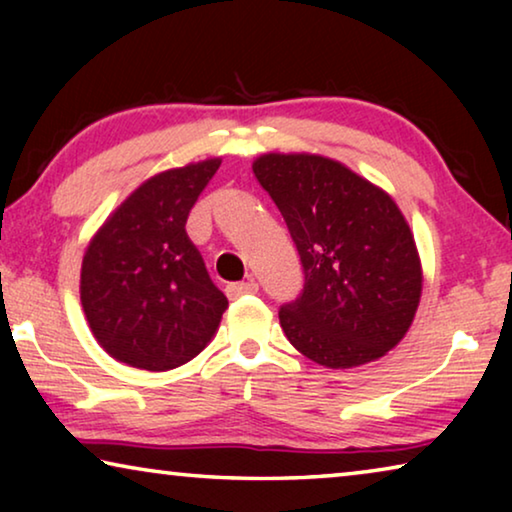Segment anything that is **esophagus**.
Returning a JSON list of instances; mask_svg holds the SVG:
<instances>
[{
  "instance_id": "obj_1",
  "label": "esophagus",
  "mask_w": 512,
  "mask_h": 512,
  "mask_svg": "<svg viewBox=\"0 0 512 512\" xmlns=\"http://www.w3.org/2000/svg\"><path fill=\"white\" fill-rule=\"evenodd\" d=\"M259 291V284L248 280V282H232L225 287V293H228L230 298H241V296H253V293Z\"/></svg>"
}]
</instances>
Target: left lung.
<instances>
[{
	"label": "left lung",
	"mask_w": 512,
	"mask_h": 512,
	"mask_svg": "<svg viewBox=\"0 0 512 512\" xmlns=\"http://www.w3.org/2000/svg\"><path fill=\"white\" fill-rule=\"evenodd\" d=\"M255 178L291 232L305 284L280 307L293 348L352 368L395 348L422 291L418 250L393 198L320 155H262Z\"/></svg>",
	"instance_id": "obj_1"
}]
</instances>
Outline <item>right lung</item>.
Returning <instances> with one entry per match:
<instances>
[{"instance_id": "obj_1", "label": "right lung", "mask_w": 512, "mask_h": 512, "mask_svg": "<svg viewBox=\"0 0 512 512\" xmlns=\"http://www.w3.org/2000/svg\"><path fill=\"white\" fill-rule=\"evenodd\" d=\"M221 160L158 173L103 223L83 257L81 302L110 357L144 370L194 359L228 298L214 287L185 223Z\"/></svg>"}]
</instances>
